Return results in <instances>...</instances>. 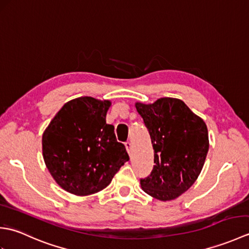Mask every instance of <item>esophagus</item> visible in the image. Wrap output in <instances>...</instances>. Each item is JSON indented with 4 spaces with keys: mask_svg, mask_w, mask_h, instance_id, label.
Wrapping results in <instances>:
<instances>
[{
    "mask_svg": "<svg viewBox=\"0 0 249 249\" xmlns=\"http://www.w3.org/2000/svg\"><path fill=\"white\" fill-rule=\"evenodd\" d=\"M125 147H126V151H127V153L130 155V152H131V143H130L129 141L126 142V143H125Z\"/></svg>",
    "mask_w": 249,
    "mask_h": 249,
    "instance_id": "esophagus-1",
    "label": "esophagus"
}]
</instances>
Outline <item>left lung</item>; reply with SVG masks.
<instances>
[{
  "label": "left lung",
  "mask_w": 249,
  "mask_h": 249,
  "mask_svg": "<svg viewBox=\"0 0 249 249\" xmlns=\"http://www.w3.org/2000/svg\"><path fill=\"white\" fill-rule=\"evenodd\" d=\"M136 109L150 134L155 163L150 176L140 179L141 187L158 200L176 199L202 170L209 151L206 125L181 99L136 103Z\"/></svg>",
  "instance_id": "8db88e82"
}]
</instances>
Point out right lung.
<instances>
[{
    "mask_svg": "<svg viewBox=\"0 0 249 249\" xmlns=\"http://www.w3.org/2000/svg\"><path fill=\"white\" fill-rule=\"evenodd\" d=\"M109 100L89 96L66 103L43 135V155L55 182L66 192L87 196L107 187L128 161L114 126L106 123Z\"/></svg>",
    "mask_w": 249,
    "mask_h": 249,
    "instance_id": "obj_1",
    "label": "right lung"
}]
</instances>
